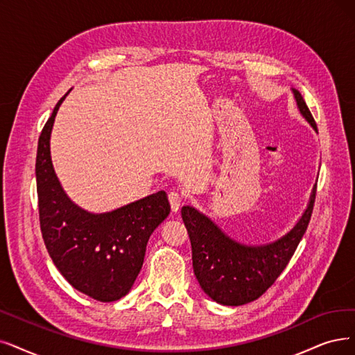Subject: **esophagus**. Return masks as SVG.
Instances as JSON below:
<instances>
[{
	"mask_svg": "<svg viewBox=\"0 0 355 355\" xmlns=\"http://www.w3.org/2000/svg\"><path fill=\"white\" fill-rule=\"evenodd\" d=\"M168 201H170V207H172L173 212H178L180 208V202H182V195L176 191L168 193Z\"/></svg>",
	"mask_w": 355,
	"mask_h": 355,
	"instance_id": "34e87169",
	"label": "esophagus"
}]
</instances>
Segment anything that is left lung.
<instances>
[{
	"label": "left lung",
	"instance_id": "8db88e82",
	"mask_svg": "<svg viewBox=\"0 0 355 355\" xmlns=\"http://www.w3.org/2000/svg\"><path fill=\"white\" fill-rule=\"evenodd\" d=\"M293 93L300 113L318 132L303 96L295 89ZM315 198L316 187L293 229L275 242L261 246L237 243L193 207H182L192 246L193 272L205 294L224 306H242L259 299L284 271L299 246L313 212Z\"/></svg>",
	"mask_w": 355,
	"mask_h": 355
}]
</instances>
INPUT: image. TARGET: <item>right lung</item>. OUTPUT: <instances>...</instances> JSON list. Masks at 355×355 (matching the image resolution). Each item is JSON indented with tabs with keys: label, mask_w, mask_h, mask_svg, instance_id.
Instances as JSON below:
<instances>
[{
	"label": "right lung",
	"mask_w": 355,
	"mask_h": 355,
	"mask_svg": "<svg viewBox=\"0 0 355 355\" xmlns=\"http://www.w3.org/2000/svg\"><path fill=\"white\" fill-rule=\"evenodd\" d=\"M65 96L53 107L37 143L42 237L55 266L71 286L97 302H115L134 286L148 239L168 216L170 204L167 193L159 191L118 209L92 214L69 200L55 175L49 148L53 121Z\"/></svg>",
	"instance_id": "right-lung-1"
}]
</instances>
